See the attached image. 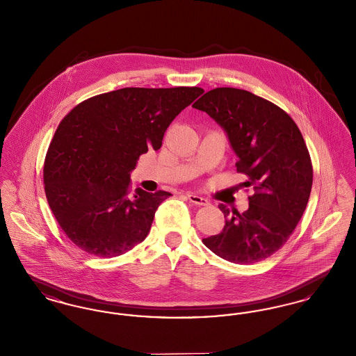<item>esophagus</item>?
I'll use <instances>...</instances> for the list:
<instances>
[{
  "label": "esophagus",
  "instance_id": "esophagus-1",
  "mask_svg": "<svg viewBox=\"0 0 356 356\" xmlns=\"http://www.w3.org/2000/svg\"><path fill=\"white\" fill-rule=\"evenodd\" d=\"M186 197L191 203L196 204V205H209V202L205 197L197 196L195 193H186Z\"/></svg>",
  "mask_w": 356,
  "mask_h": 356
}]
</instances>
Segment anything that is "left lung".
<instances>
[{"instance_id":"left-lung-1","label":"left lung","mask_w":356,"mask_h":356,"mask_svg":"<svg viewBox=\"0 0 356 356\" xmlns=\"http://www.w3.org/2000/svg\"><path fill=\"white\" fill-rule=\"evenodd\" d=\"M193 108L215 120L237 156L236 170L254 186L243 213L220 204L225 225L203 243L221 259L251 264L276 252L303 216L312 186V164L305 138L287 113L236 88L207 92Z\"/></svg>"}]
</instances>
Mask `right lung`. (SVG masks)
<instances>
[{
    "label": "right lung",
    "mask_w": 356,
    "mask_h": 356,
    "mask_svg": "<svg viewBox=\"0 0 356 356\" xmlns=\"http://www.w3.org/2000/svg\"><path fill=\"white\" fill-rule=\"evenodd\" d=\"M203 89L122 88L88 99L60 122L44 164L51 212L83 251L115 257L141 243L170 192L136 188L140 154L160 149L175 118Z\"/></svg>",
    "instance_id": "add662e5"
}]
</instances>
